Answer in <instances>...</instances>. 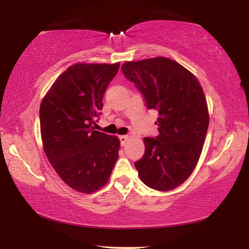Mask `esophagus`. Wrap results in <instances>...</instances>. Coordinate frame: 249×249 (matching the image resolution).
<instances>
[{"instance_id":"34e87169","label":"esophagus","mask_w":249,"mask_h":249,"mask_svg":"<svg viewBox=\"0 0 249 249\" xmlns=\"http://www.w3.org/2000/svg\"><path fill=\"white\" fill-rule=\"evenodd\" d=\"M119 140L121 142V145L124 146L126 144V142L128 141V136H125V135H122V136H119Z\"/></svg>"}]
</instances>
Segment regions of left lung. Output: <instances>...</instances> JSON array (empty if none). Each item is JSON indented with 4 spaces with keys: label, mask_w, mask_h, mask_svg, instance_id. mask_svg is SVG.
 <instances>
[{
    "label": "left lung",
    "mask_w": 249,
    "mask_h": 249,
    "mask_svg": "<svg viewBox=\"0 0 249 249\" xmlns=\"http://www.w3.org/2000/svg\"><path fill=\"white\" fill-rule=\"evenodd\" d=\"M122 71L158 113L159 133L144 138L145 154L135 162L138 176L151 189L172 190L192 174L203 148L209 112L201 84L165 57L127 61Z\"/></svg>",
    "instance_id": "left-lung-1"
}]
</instances>
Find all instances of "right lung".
Segmentation results:
<instances>
[{
    "label": "right lung",
    "instance_id": "add662e5",
    "mask_svg": "<svg viewBox=\"0 0 249 249\" xmlns=\"http://www.w3.org/2000/svg\"><path fill=\"white\" fill-rule=\"evenodd\" d=\"M119 68L120 64H75L59 75L41 101L45 154L58 176L79 192L102 188L119 158V138L92 126Z\"/></svg>",
    "mask_w": 249,
    "mask_h": 249
}]
</instances>
